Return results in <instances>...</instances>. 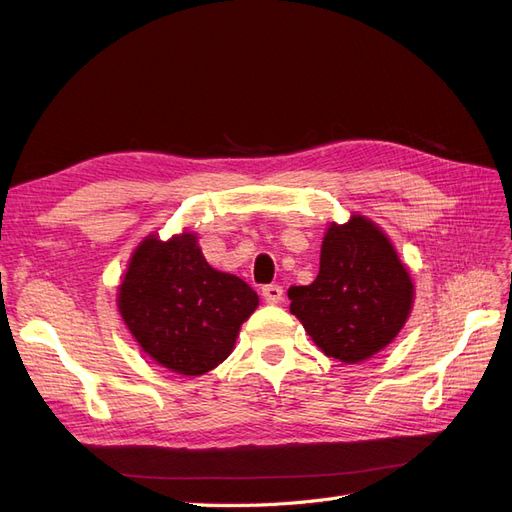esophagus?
<instances>
[{
	"mask_svg": "<svg viewBox=\"0 0 512 512\" xmlns=\"http://www.w3.org/2000/svg\"><path fill=\"white\" fill-rule=\"evenodd\" d=\"M262 299H265L269 305L280 303L284 299V288L277 286V284H269L262 288Z\"/></svg>",
	"mask_w": 512,
	"mask_h": 512,
	"instance_id": "obj_1",
	"label": "esophagus"
}]
</instances>
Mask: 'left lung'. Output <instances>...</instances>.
Here are the masks:
<instances>
[{"label": "left lung", "mask_w": 512, "mask_h": 512, "mask_svg": "<svg viewBox=\"0 0 512 512\" xmlns=\"http://www.w3.org/2000/svg\"><path fill=\"white\" fill-rule=\"evenodd\" d=\"M288 299L314 344L350 365L374 356L404 329L414 284L389 237L363 215H350L324 235L316 280L292 286Z\"/></svg>", "instance_id": "left-lung-1"}]
</instances>
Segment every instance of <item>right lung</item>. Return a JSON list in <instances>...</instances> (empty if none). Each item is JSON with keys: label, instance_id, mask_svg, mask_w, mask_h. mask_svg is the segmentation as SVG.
Segmentation results:
<instances>
[{"label": "right lung", "instance_id": "right-lung-1", "mask_svg": "<svg viewBox=\"0 0 512 512\" xmlns=\"http://www.w3.org/2000/svg\"><path fill=\"white\" fill-rule=\"evenodd\" d=\"M119 314L153 361L203 376L228 359L258 294L241 277L215 271L194 232L136 247L117 292Z\"/></svg>", "mask_w": 512, "mask_h": 512}]
</instances>
